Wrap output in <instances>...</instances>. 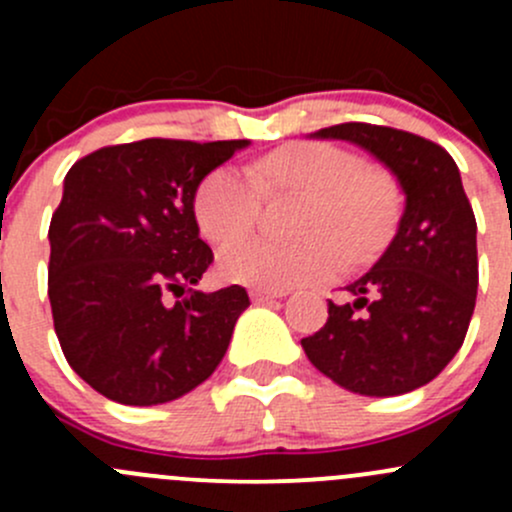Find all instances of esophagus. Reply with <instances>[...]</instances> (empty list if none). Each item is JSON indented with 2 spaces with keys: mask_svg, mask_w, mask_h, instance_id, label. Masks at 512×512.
Segmentation results:
<instances>
[{
  "mask_svg": "<svg viewBox=\"0 0 512 512\" xmlns=\"http://www.w3.org/2000/svg\"><path fill=\"white\" fill-rule=\"evenodd\" d=\"M250 297L255 304H265V302H272V299L287 297V289H252Z\"/></svg>",
  "mask_w": 512,
  "mask_h": 512,
  "instance_id": "obj_1",
  "label": "esophagus"
}]
</instances>
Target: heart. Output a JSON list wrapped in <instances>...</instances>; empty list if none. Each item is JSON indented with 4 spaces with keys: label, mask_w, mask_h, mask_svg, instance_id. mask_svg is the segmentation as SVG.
Returning <instances> with one entry per match:
<instances>
[{
    "label": "heart",
    "mask_w": 512,
    "mask_h": 512,
    "mask_svg": "<svg viewBox=\"0 0 512 512\" xmlns=\"http://www.w3.org/2000/svg\"><path fill=\"white\" fill-rule=\"evenodd\" d=\"M265 189L310 195L304 246H275L251 238L232 242L218 257L225 280L257 289H289L334 277L339 251L352 262L374 255L389 240L396 193L381 173L332 143H292L252 165H220L195 193V220L210 242L236 240L256 224Z\"/></svg>",
    "instance_id": "1"
}]
</instances>
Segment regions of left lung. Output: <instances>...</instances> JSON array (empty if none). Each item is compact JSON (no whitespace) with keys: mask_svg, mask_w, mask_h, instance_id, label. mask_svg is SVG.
<instances>
[{"mask_svg":"<svg viewBox=\"0 0 512 512\" xmlns=\"http://www.w3.org/2000/svg\"><path fill=\"white\" fill-rule=\"evenodd\" d=\"M312 138L349 141L384 163L404 213L384 255L344 287V302H329L327 324L302 349L342 389L409 394L446 369L476 307L478 227L458 165L438 143L389 126L339 123Z\"/></svg>","mask_w":512,"mask_h":512,"instance_id":"8db88e82","label":"left lung"}]
</instances>
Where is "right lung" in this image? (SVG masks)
<instances>
[{"instance_id": "obj_1", "label": "right lung", "mask_w": 512, "mask_h": 512, "mask_svg": "<svg viewBox=\"0 0 512 512\" xmlns=\"http://www.w3.org/2000/svg\"><path fill=\"white\" fill-rule=\"evenodd\" d=\"M250 141H146L76 160L49 225V302L71 369L106 399L156 406L223 361L245 287L193 289L213 262L198 185ZM176 302H172V297Z\"/></svg>"}]
</instances>
